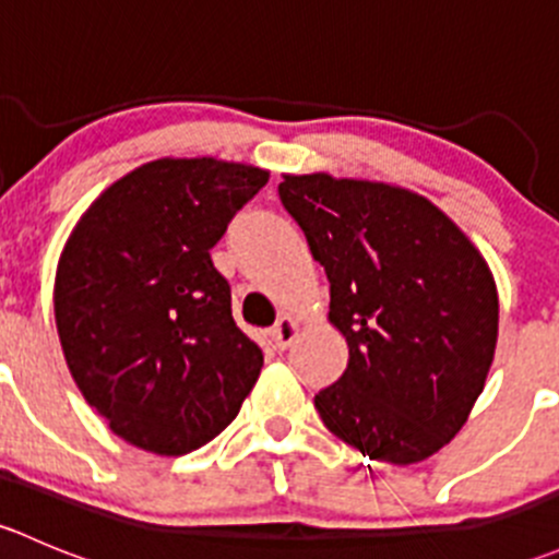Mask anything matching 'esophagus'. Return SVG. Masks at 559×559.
Here are the masks:
<instances>
[{
	"instance_id": "esophagus-1",
	"label": "esophagus",
	"mask_w": 559,
	"mask_h": 559,
	"mask_svg": "<svg viewBox=\"0 0 559 559\" xmlns=\"http://www.w3.org/2000/svg\"><path fill=\"white\" fill-rule=\"evenodd\" d=\"M297 332H300L297 319H292V316H281V319L275 321L273 330H270V337H273L275 348H278V352H284V348H289L292 343H295Z\"/></svg>"
}]
</instances>
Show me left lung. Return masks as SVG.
I'll return each mask as SVG.
<instances>
[{
	"label": "left lung",
	"instance_id": "left-lung-1",
	"mask_svg": "<svg viewBox=\"0 0 559 559\" xmlns=\"http://www.w3.org/2000/svg\"><path fill=\"white\" fill-rule=\"evenodd\" d=\"M278 194L330 278L346 373L313 397L332 436L370 460L421 462L462 430L498 343V286L427 197L326 173Z\"/></svg>",
	"mask_w": 559,
	"mask_h": 559
}]
</instances>
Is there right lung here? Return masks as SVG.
Instances as JSON below:
<instances>
[{
    "label": "right lung",
    "mask_w": 559,
    "mask_h": 559,
    "mask_svg": "<svg viewBox=\"0 0 559 559\" xmlns=\"http://www.w3.org/2000/svg\"><path fill=\"white\" fill-rule=\"evenodd\" d=\"M267 178L213 156L156 159L107 186L72 229L53 286L61 352L132 447L194 452L257 384L262 348L235 324L211 248Z\"/></svg>",
    "instance_id": "add662e5"
}]
</instances>
